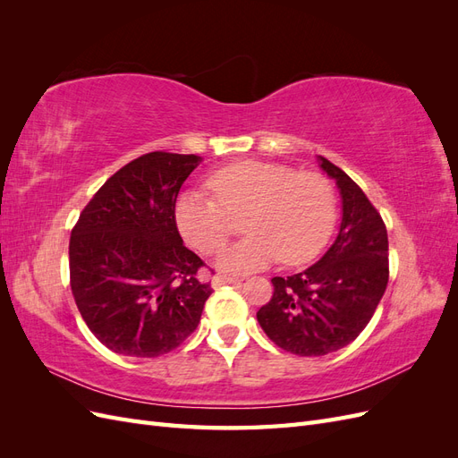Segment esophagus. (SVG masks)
<instances>
[{"mask_svg": "<svg viewBox=\"0 0 458 458\" xmlns=\"http://www.w3.org/2000/svg\"><path fill=\"white\" fill-rule=\"evenodd\" d=\"M225 284H241L239 279H234V276H227V275H216L212 279V286L214 288H221Z\"/></svg>", "mask_w": 458, "mask_h": 458, "instance_id": "esophagus-1", "label": "esophagus"}]
</instances>
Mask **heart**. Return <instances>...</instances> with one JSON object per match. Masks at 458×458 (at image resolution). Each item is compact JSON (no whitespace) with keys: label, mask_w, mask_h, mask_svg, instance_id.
<instances>
[{"label":"heart","mask_w":458,"mask_h":458,"mask_svg":"<svg viewBox=\"0 0 458 458\" xmlns=\"http://www.w3.org/2000/svg\"><path fill=\"white\" fill-rule=\"evenodd\" d=\"M212 195L187 191L175 202L183 239L214 254L229 237L227 216H241L248 237L217 258L231 273H250L281 258L286 266L313 259L336 224V195L317 172H294L284 164L244 160L217 170L208 182Z\"/></svg>","instance_id":"heart-1"}]
</instances>
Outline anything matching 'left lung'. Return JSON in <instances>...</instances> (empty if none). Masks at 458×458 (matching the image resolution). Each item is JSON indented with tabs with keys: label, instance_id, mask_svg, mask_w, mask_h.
<instances>
[{
	"label": "left lung",
	"instance_id": "1",
	"mask_svg": "<svg viewBox=\"0 0 458 458\" xmlns=\"http://www.w3.org/2000/svg\"><path fill=\"white\" fill-rule=\"evenodd\" d=\"M340 191L336 241L306 271L273 276V298L258 323L279 348L318 357L345 348L369 325L387 286V233L365 192L338 165L317 157Z\"/></svg>",
	"mask_w": 458,
	"mask_h": 458
}]
</instances>
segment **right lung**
<instances>
[{"label":"right lung","instance_id":"add662e5","mask_svg":"<svg viewBox=\"0 0 458 458\" xmlns=\"http://www.w3.org/2000/svg\"><path fill=\"white\" fill-rule=\"evenodd\" d=\"M202 162L148 152L123 165L80 214L71 234V286L95 338L130 357H158L195 332L210 284L183 244L175 199Z\"/></svg>","mask_w":458,"mask_h":458}]
</instances>
